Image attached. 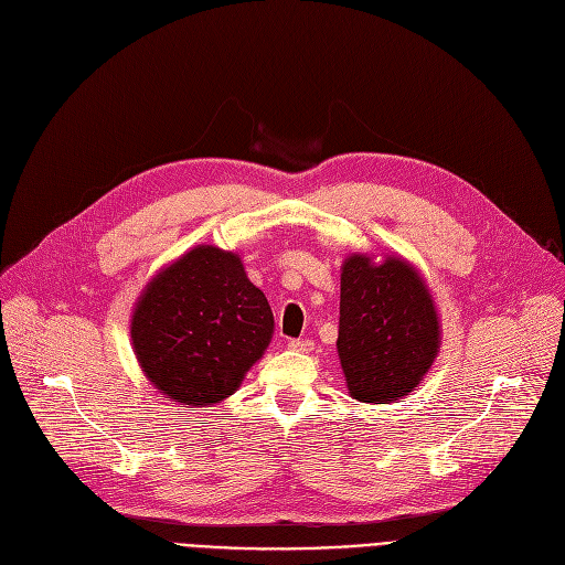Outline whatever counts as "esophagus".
Here are the masks:
<instances>
[{
	"label": "esophagus",
	"instance_id": "obj_1",
	"mask_svg": "<svg viewBox=\"0 0 565 565\" xmlns=\"http://www.w3.org/2000/svg\"><path fill=\"white\" fill-rule=\"evenodd\" d=\"M287 348H289V350H297V353H306V350L313 348V343H310L308 339H289V341H287Z\"/></svg>",
	"mask_w": 565,
	"mask_h": 565
}]
</instances>
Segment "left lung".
I'll return each mask as SVG.
<instances>
[{
    "instance_id": "8db88e82",
    "label": "left lung",
    "mask_w": 565,
    "mask_h": 565,
    "mask_svg": "<svg viewBox=\"0 0 565 565\" xmlns=\"http://www.w3.org/2000/svg\"><path fill=\"white\" fill-rule=\"evenodd\" d=\"M337 348L355 399L387 404L414 391L439 353V320L412 264L366 255L343 262Z\"/></svg>"
}]
</instances>
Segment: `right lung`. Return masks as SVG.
Masks as SVG:
<instances>
[{
    "label": "right lung",
    "instance_id": "obj_1",
    "mask_svg": "<svg viewBox=\"0 0 565 565\" xmlns=\"http://www.w3.org/2000/svg\"><path fill=\"white\" fill-rule=\"evenodd\" d=\"M274 337V313L233 252L189 249L153 278L132 310L130 339L166 397L207 406L233 395Z\"/></svg>",
    "mask_w": 565,
    "mask_h": 565
}]
</instances>
